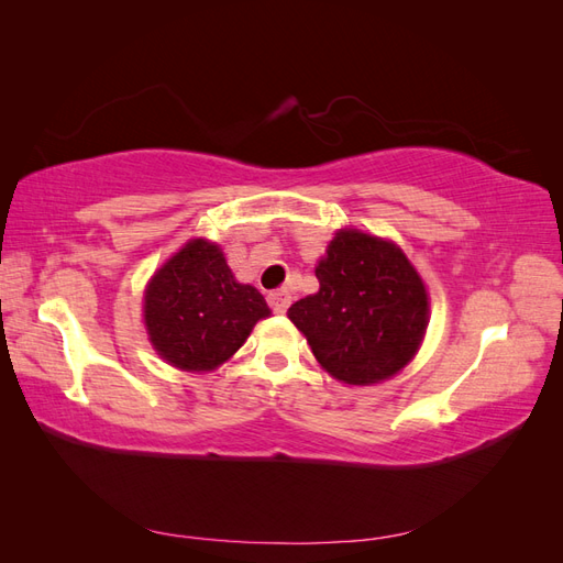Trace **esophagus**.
<instances>
[{
    "instance_id": "1",
    "label": "esophagus",
    "mask_w": 563,
    "mask_h": 563,
    "mask_svg": "<svg viewBox=\"0 0 563 563\" xmlns=\"http://www.w3.org/2000/svg\"><path fill=\"white\" fill-rule=\"evenodd\" d=\"M267 302H269L272 312L284 314L288 310V305H291V291H288V288H277V291H272L267 296Z\"/></svg>"
}]
</instances>
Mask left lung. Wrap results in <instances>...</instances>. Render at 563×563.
I'll use <instances>...</instances> for the list:
<instances>
[{"instance_id": "1", "label": "left lung", "mask_w": 563, "mask_h": 563, "mask_svg": "<svg viewBox=\"0 0 563 563\" xmlns=\"http://www.w3.org/2000/svg\"><path fill=\"white\" fill-rule=\"evenodd\" d=\"M319 291L288 308L317 362L347 385L395 376L428 327V291L401 249L340 230L317 265Z\"/></svg>"}]
</instances>
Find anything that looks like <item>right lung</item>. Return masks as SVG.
Segmentation results:
<instances>
[{"label": "right lung", "instance_id": "add662e5", "mask_svg": "<svg viewBox=\"0 0 563 563\" xmlns=\"http://www.w3.org/2000/svg\"><path fill=\"white\" fill-rule=\"evenodd\" d=\"M267 314L258 288L234 282L223 251L203 240L187 242L145 291L152 345L183 371L220 366Z\"/></svg>", "mask_w": 563, "mask_h": 563}]
</instances>
